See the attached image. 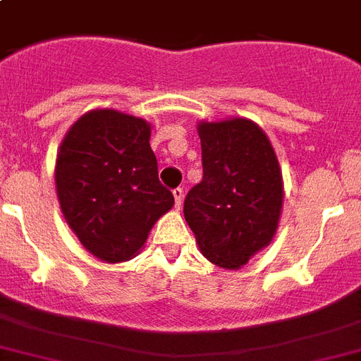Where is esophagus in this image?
<instances>
[{"label":"esophagus","instance_id":"34e87169","mask_svg":"<svg viewBox=\"0 0 361 361\" xmlns=\"http://www.w3.org/2000/svg\"><path fill=\"white\" fill-rule=\"evenodd\" d=\"M173 197H175V207H180V202H183L184 199V190L183 188H175L173 190Z\"/></svg>","mask_w":361,"mask_h":361}]
</instances>
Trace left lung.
<instances>
[{
	"label": "left lung",
	"instance_id": "obj_1",
	"mask_svg": "<svg viewBox=\"0 0 361 361\" xmlns=\"http://www.w3.org/2000/svg\"><path fill=\"white\" fill-rule=\"evenodd\" d=\"M202 180L184 199V219L202 256L240 269L276 234L282 169L267 134L247 118L199 121Z\"/></svg>",
	"mask_w": 361,
	"mask_h": 361
}]
</instances>
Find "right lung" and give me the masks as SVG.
<instances>
[{
    "instance_id": "right-lung-1",
    "label": "right lung",
    "mask_w": 361,
    "mask_h": 361,
    "mask_svg": "<svg viewBox=\"0 0 361 361\" xmlns=\"http://www.w3.org/2000/svg\"><path fill=\"white\" fill-rule=\"evenodd\" d=\"M151 125L114 109L82 114L62 140L55 188L62 216L86 251L106 264L138 255L175 204L159 180Z\"/></svg>"
}]
</instances>
